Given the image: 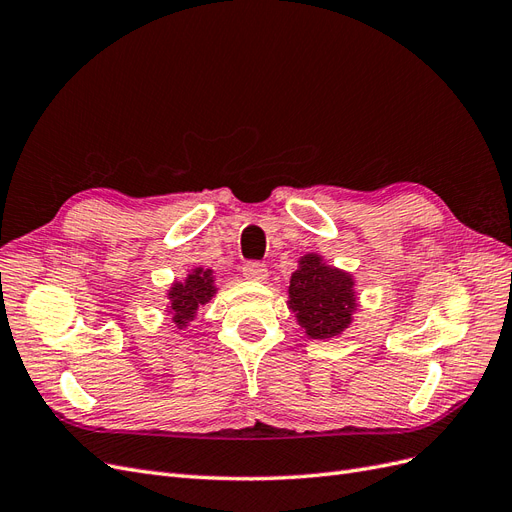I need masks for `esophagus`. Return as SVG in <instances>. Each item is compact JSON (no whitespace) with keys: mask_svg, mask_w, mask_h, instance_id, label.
I'll list each match as a JSON object with an SVG mask.
<instances>
[{"mask_svg":"<svg viewBox=\"0 0 512 512\" xmlns=\"http://www.w3.org/2000/svg\"><path fill=\"white\" fill-rule=\"evenodd\" d=\"M267 265L265 262H258V260H250L245 262L243 265V275L247 277V280H254V282H262L267 280Z\"/></svg>","mask_w":512,"mask_h":512,"instance_id":"obj_1","label":"esophagus"}]
</instances>
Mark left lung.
<instances>
[{"label": "left lung", "mask_w": 512, "mask_h": 512, "mask_svg": "<svg viewBox=\"0 0 512 512\" xmlns=\"http://www.w3.org/2000/svg\"><path fill=\"white\" fill-rule=\"evenodd\" d=\"M290 309L299 324L314 339L342 333L352 318V277L322 265L320 256L307 254L290 280Z\"/></svg>", "instance_id": "obj_1"}]
</instances>
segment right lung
Instances as JSON below:
<instances>
[{
  "label": "right lung",
  "instance_id": "add662e5",
  "mask_svg": "<svg viewBox=\"0 0 512 512\" xmlns=\"http://www.w3.org/2000/svg\"><path fill=\"white\" fill-rule=\"evenodd\" d=\"M211 271H200L196 269L192 275H188V280L185 284H175L173 290L168 292L170 297V307H173L175 312V322L179 327H183L185 320H192L194 312L200 307L205 305L211 297L215 288L211 286Z\"/></svg>",
  "mask_w": 512,
  "mask_h": 512
}]
</instances>
